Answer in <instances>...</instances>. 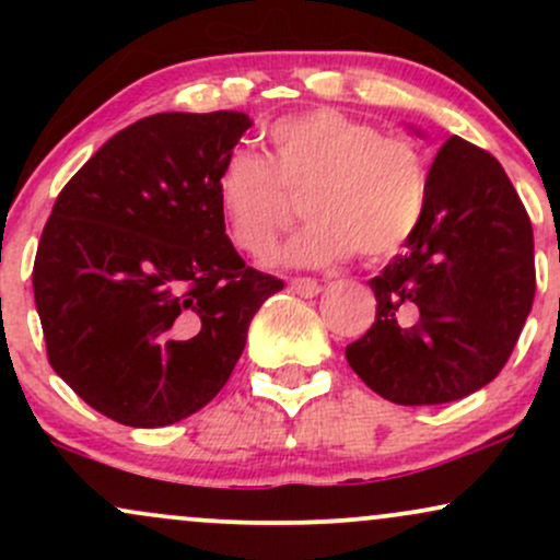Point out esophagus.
Segmentation results:
<instances>
[{
    "instance_id": "obj_1",
    "label": "esophagus",
    "mask_w": 560,
    "mask_h": 560,
    "mask_svg": "<svg viewBox=\"0 0 560 560\" xmlns=\"http://www.w3.org/2000/svg\"><path fill=\"white\" fill-rule=\"evenodd\" d=\"M289 287H292L294 294H300V298H316L320 292V284L316 279H307V276H300V279H292L289 281Z\"/></svg>"
}]
</instances>
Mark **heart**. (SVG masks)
<instances>
[{"label":"heart","instance_id":"1","mask_svg":"<svg viewBox=\"0 0 560 560\" xmlns=\"http://www.w3.org/2000/svg\"><path fill=\"white\" fill-rule=\"evenodd\" d=\"M268 158L234 150L218 168L215 197L242 253L266 255L302 191L307 221L279 258L318 268L358 255H395L429 205V165L408 137L334 107L284 115L266 131Z\"/></svg>","mask_w":560,"mask_h":560}]
</instances>
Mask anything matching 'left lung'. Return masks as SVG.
Here are the masks:
<instances>
[{"label":"left lung","instance_id":"obj_1","mask_svg":"<svg viewBox=\"0 0 560 560\" xmlns=\"http://www.w3.org/2000/svg\"><path fill=\"white\" fill-rule=\"evenodd\" d=\"M421 226L369 281L376 320L350 369L397 405L471 395L503 371L537 289L535 234L503 165L450 137L429 168Z\"/></svg>","mask_w":560,"mask_h":560}]
</instances>
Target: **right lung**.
<instances>
[{"instance_id": "right-lung-1", "label": "right lung", "mask_w": 560, "mask_h": 560, "mask_svg": "<svg viewBox=\"0 0 560 560\" xmlns=\"http://www.w3.org/2000/svg\"><path fill=\"white\" fill-rule=\"evenodd\" d=\"M244 113H158L94 152L55 199L34 298L55 374L126 427L205 408L284 281L244 266L215 197Z\"/></svg>"}]
</instances>
